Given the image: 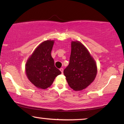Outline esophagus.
<instances>
[{
	"label": "esophagus",
	"instance_id": "34e87169",
	"mask_svg": "<svg viewBox=\"0 0 124 124\" xmlns=\"http://www.w3.org/2000/svg\"><path fill=\"white\" fill-rule=\"evenodd\" d=\"M60 70L62 74L63 72V68H61L60 69Z\"/></svg>",
	"mask_w": 124,
	"mask_h": 124
}]
</instances>
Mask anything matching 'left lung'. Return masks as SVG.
<instances>
[{
  "label": "left lung",
  "mask_w": 124,
  "mask_h": 124,
  "mask_svg": "<svg viewBox=\"0 0 124 124\" xmlns=\"http://www.w3.org/2000/svg\"><path fill=\"white\" fill-rule=\"evenodd\" d=\"M97 72L95 60L85 46L78 41H72L70 63L63 71L69 86L81 91L92 83Z\"/></svg>",
  "instance_id": "8db88e82"
}]
</instances>
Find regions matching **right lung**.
I'll return each instance as SVG.
<instances>
[{
	"label": "right lung",
	"mask_w": 124,
	"mask_h": 124,
	"mask_svg": "<svg viewBox=\"0 0 124 124\" xmlns=\"http://www.w3.org/2000/svg\"><path fill=\"white\" fill-rule=\"evenodd\" d=\"M54 40L44 41L38 46L27 60L26 73L29 80L37 87L46 89L53 83L55 78L61 74L54 66L51 52Z\"/></svg>",
	"instance_id": "obj_1"
}]
</instances>
